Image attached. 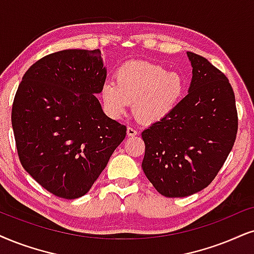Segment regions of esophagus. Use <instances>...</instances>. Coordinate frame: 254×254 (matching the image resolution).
Segmentation results:
<instances>
[{"mask_svg": "<svg viewBox=\"0 0 254 254\" xmlns=\"http://www.w3.org/2000/svg\"><path fill=\"white\" fill-rule=\"evenodd\" d=\"M127 136H136L137 134V131L133 129V127H127Z\"/></svg>", "mask_w": 254, "mask_h": 254, "instance_id": "esophagus-1", "label": "esophagus"}]
</instances>
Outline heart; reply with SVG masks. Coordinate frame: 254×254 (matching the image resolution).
Returning <instances> with one entry per match:
<instances>
[{"label":"heart","instance_id":"heart-1","mask_svg":"<svg viewBox=\"0 0 254 254\" xmlns=\"http://www.w3.org/2000/svg\"><path fill=\"white\" fill-rule=\"evenodd\" d=\"M185 92L184 77L160 64L127 62L116 71V82L107 81L101 96L111 116L125 114L133 103V114L143 123H153L177 108Z\"/></svg>","mask_w":254,"mask_h":254}]
</instances>
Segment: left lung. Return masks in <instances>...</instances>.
I'll return each mask as SVG.
<instances>
[{"label": "left lung", "mask_w": 254, "mask_h": 254, "mask_svg": "<svg viewBox=\"0 0 254 254\" xmlns=\"http://www.w3.org/2000/svg\"><path fill=\"white\" fill-rule=\"evenodd\" d=\"M189 94L168 116L142 132L146 178L160 194L186 197L216 178L232 150L238 114L227 77L203 56L188 51Z\"/></svg>", "instance_id": "obj_1"}]
</instances>
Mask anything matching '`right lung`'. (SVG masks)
<instances>
[{
  "label": "right lung",
  "mask_w": 254,
  "mask_h": 254,
  "mask_svg": "<svg viewBox=\"0 0 254 254\" xmlns=\"http://www.w3.org/2000/svg\"><path fill=\"white\" fill-rule=\"evenodd\" d=\"M105 78L99 49L61 50L34 63L16 91L11 124L18 158L57 197L88 193L127 134L95 96Z\"/></svg>",
  "instance_id": "obj_1"
}]
</instances>
